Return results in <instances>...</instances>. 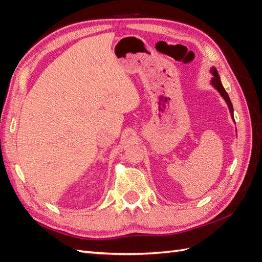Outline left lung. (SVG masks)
I'll use <instances>...</instances> for the list:
<instances>
[{"mask_svg":"<svg viewBox=\"0 0 262 262\" xmlns=\"http://www.w3.org/2000/svg\"><path fill=\"white\" fill-rule=\"evenodd\" d=\"M211 74L214 75L213 79H211V84H213L217 89V91L221 93V96L225 99V101H226L227 105H229V108H230V113H231L232 118L234 119V116H233V105H232V102L230 100V97H229V94H227V92L225 91V89L223 88V85H222L220 75H219V73H217V71H216L215 68L211 69Z\"/></svg>","mask_w":262,"mask_h":262,"instance_id":"1","label":"left lung"}]
</instances>
